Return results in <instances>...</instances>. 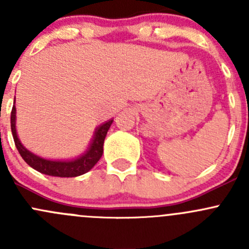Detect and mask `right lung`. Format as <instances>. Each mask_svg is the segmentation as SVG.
I'll return each instance as SVG.
<instances>
[{
  "mask_svg": "<svg viewBox=\"0 0 249 249\" xmlns=\"http://www.w3.org/2000/svg\"><path fill=\"white\" fill-rule=\"evenodd\" d=\"M112 123L113 120H108V122H106L105 124L100 125L97 127L91 144H90V147L88 148V150L82 157L78 158L76 160H71V161H54V160H47L43 159V158L37 157L34 153L29 152L20 143L16 131V106H13L11 113L12 135H13L14 143H16L18 152L20 153L22 159L32 169L37 170V171L41 173H44V175L55 176V177H77V176L84 175V173L90 171L95 166V164L99 161L100 158L102 157L104 142Z\"/></svg>",
  "mask_w": 249,
  "mask_h": 249,
  "instance_id": "add662e5",
  "label": "right lung"
}]
</instances>
